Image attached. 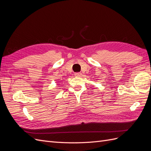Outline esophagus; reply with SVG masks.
Listing matches in <instances>:
<instances>
[{"instance_id": "obj_1", "label": "esophagus", "mask_w": 151, "mask_h": 151, "mask_svg": "<svg viewBox=\"0 0 151 151\" xmlns=\"http://www.w3.org/2000/svg\"><path fill=\"white\" fill-rule=\"evenodd\" d=\"M81 75H82V74L81 72H76V73H75V74H74V76H76V77H80Z\"/></svg>"}]
</instances>
